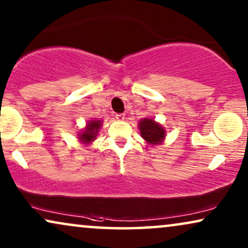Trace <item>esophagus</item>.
I'll use <instances>...</instances> for the list:
<instances>
[{
    "label": "esophagus",
    "mask_w": 248,
    "mask_h": 248,
    "mask_svg": "<svg viewBox=\"0 0 248 248\" xmlns=\"http://www.w3.org/2000/svg\"><path fill=\"white\" fill-rule=\"evenodd\" d=\"M115 119H117L118 121H124V114H122V113L115 114Z\"/></svg>",
    "instance_id": "obj_1"
}]
</instances>
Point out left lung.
Listing matches in <instances>:
<instances>
[{
    "instance_id": "8db88e82",
    "label": "left lung",
    "mask_w": 248,
    "mask_h": 248,
    "mask_svg": "<svg viewBox=\"0 0 248 248\" xmlns=\"http://www.w3.org/2000/svg\"><path fill=\"white\" fill-rule=\"evenodd\" d=\"M140 136L146 140L147 144L158 145L164 142L166 136L165 128L155 122L153 119H142L139 124Z\"/></svg>"
}]
</instances>
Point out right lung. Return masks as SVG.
Returning a JSON list of instances; mask_svg holds the SVG:
<instances>
[{
    "mask_svg": "<svg viewBox=\"0 0 248 248\" xmlns=\"http://www.w3.org/2000/svg\"><path fill=\"white\" fill-rule=\"evenodd\" d=\"M102 127V121L99 120H90L88 121L87 126L84 129L79 133V140L83 144H89L95 140L97 134Z\"/></svg>",
    "mask_w": 248,
    "mask_h": 248,
    "instance_id": "add662e5",
    "label": "right lung"
}]
</instances>
